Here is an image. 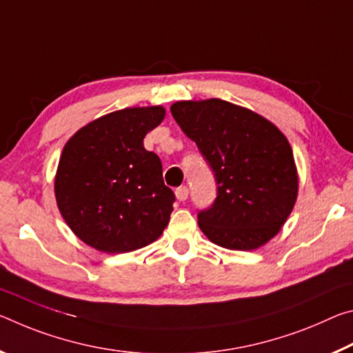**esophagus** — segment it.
Listing matches in <instances>:
<instances>
[{
    "mask_svg": "<svg viewBox=\"0 0 353 353\" xmlns=\"http://www.w3.org/2000/svg\"><path fill=\"white\" fill-rule=\"evenodd\" d=\"M175 195L176 199L180 201H184L188 197H189V189L186 186H180L176 190H175Z\"/></svg>",
    "mask_w": 353,
    "mask_h": 353,
    "instance_id": "esophagus-1",
    "label": "esophagus"
}]
</instances>
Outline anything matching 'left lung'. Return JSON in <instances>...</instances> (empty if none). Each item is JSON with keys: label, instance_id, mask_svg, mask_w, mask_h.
<instances>
[{"label": "left lung", "instance_id": "8db88e82", "mask_svg": "<svg viewBox=\"0 0 353 353\" xmlns=\"http://www.w3.org/2000/svg\"><path fill=\"white\" fill-rule=\"evenodd\" d=\"M172 115L214 172L217 197L199 212L206 238L230 250H255L279 233L299 192L292 148L268 119L210 98L173 103Z\"/></svg>", "mask_w": 353, "mask_h": 353}]
</instances>
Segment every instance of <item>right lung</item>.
<instances>
[{
    "label": "right lung",
    "mask_w": 353,
    "mask_h": 353,
    "mask_svg": "<svg viewBox=\"0 0 353 353\" xmlns=\"http://www.w3.org/2000/svg\"><path fill=\"white\" fill-rule=\"evenodd\" d=\"M163 106L126 108L68 139L54 178L57 208L85 244L126 253L152 244L170 221L175 194L143 137L164 120Z\"/></svg>",
    "instance_id": "1"
}]
</instances>
